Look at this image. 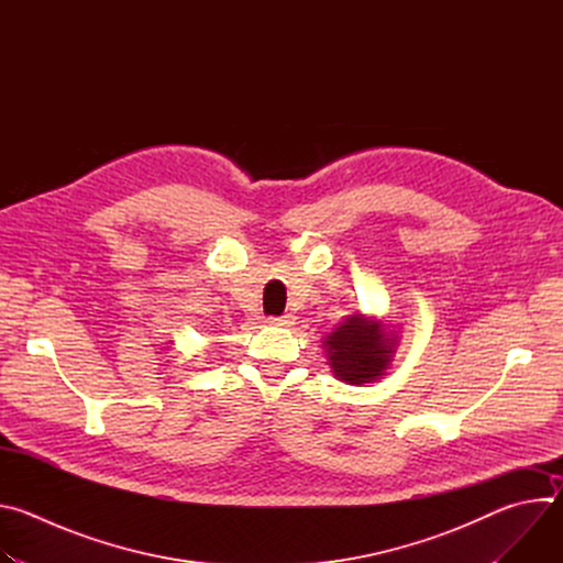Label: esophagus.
Instances as JSON below:
<instances>
[{
    "mask_svg": "<svg viewBox=\"0 0 563 563\" xmlns=\"http://www.w3.org/2000/svg\"><path fill=\"white\" fill-rule=\"evenodd\" d=\"M267 323H272V325H291L294 323V316L291 313H283V316H269L267 318Z\"/></svg>",
    "mask_w": 563,
    "mask_h": 563,
    "instance_id": "esophagus-1",
    "label": "esophagus"
}]
</instances>
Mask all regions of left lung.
<instances>
[{
  "instance_id": "left-lung-1",
  "label": "left lung",
  "mask_w": 563,
  "mask_h": 563,
  "mask_svg": "<svg viewBox=\"0 0 563 563\" xmlns=\"http://www.w3.org/2000/svg\"><path fill=\"white\" fill-rule=\"evenodd\" d=\"M334 374L350 385H361L378 378L391 356V341L380 323L365 320L361 313L350 316L325 341Z\"/></svg>"
}]
</instances>
